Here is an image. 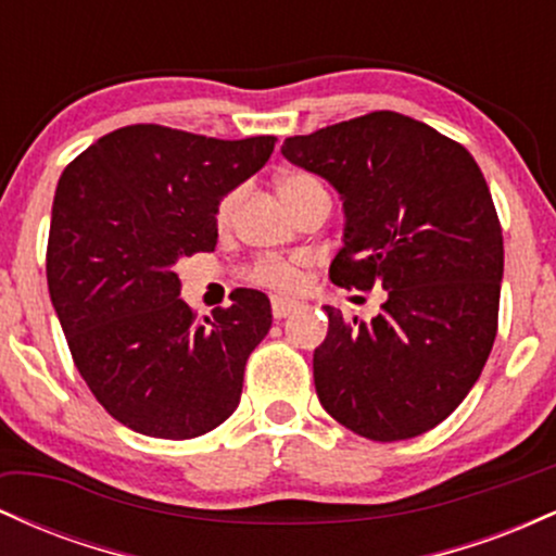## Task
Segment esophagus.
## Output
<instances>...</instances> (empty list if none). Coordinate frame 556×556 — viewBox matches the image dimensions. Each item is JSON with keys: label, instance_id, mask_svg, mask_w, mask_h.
<instances>
[{"label": "esophagus", "instance_id": "obj_1", "mask_svg": "<svg viewBox=\"0 0 556 556\" xmlns=\"http://www.w3.org/2000/svg\"><path fill=\"white\" fill-rule=\"evenodd\" d=\"M300 303L298 300H287V298H271V316L277 318H287L292 314V311H298Z\"/></svg>", "mask_w": 556, "mask_h": 556}]
</instances>
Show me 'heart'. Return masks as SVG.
I'll return each instance as SVG.
<instances>
[{"label":"heart","instance_id":"b5f03b06","mask_svg":"<svg viewBox=\"0 0 556 556\" xmlns=\"http://www.w3.org/2000/svg\"><path fill=\"white\" fill-rule=\"evenodd\" d=\"M279 198L285 201V206L290 208L292 214H298L305 203H311L314 198L329 195L327 185L318 180L316 175L303 169H290L285 175H279L277 180ZM240 201V188L227 190L225 195L216 201L214 208V225L219 229H227L232 225L235 206ZM305 269H308V258L305 256H290V258H258L248 266L245 277L248 282L266 287V290L274 292H295L300 285H303Z\"/></svg>","mask_w":556,"mask_h":556}]
</instances>
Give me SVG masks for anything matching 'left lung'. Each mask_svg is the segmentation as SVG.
<instances>
[{"mask_svg":"<svg viewBox=\"0 0 556 556\" xmlns=\"http://www.w3.org/2000/svg\"><path fill=\"white\" fill-rule=\"evenodd\" d=\"M282 154L340 190L344 245L331 282L387 290L371 321L331 305L316 394L344 429L400 442L431 431L481 376L500 324L502 225L476 159L397 112H371Z\"/></svg>","mask_w":556,"mask_h":556,"instance_id":"8db88e82","label":"left lung"}]
</instances>
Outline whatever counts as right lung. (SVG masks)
Masks as SVG:
<instances>
[{
  "label": "right lung",
  "instance_id": "obj_1",
  "mask_svg": "<svg viewBox=\"0 0 556 556\" xmlns=\"http://www.w3.org/2000/svg\"><path fill=\"white\" fill-rule=\"evenodd\" d=\"M274 143L127 125L62 172L49 295L88 389L127 429L195 439L238 407L248 355L271 327L269 298L235 290L232 305L195 318L175 264L214 251L216 201L256 175Z\"/></svg>",
  "mask_w": 556,
  "mask_h": 556
}]
</instances>
